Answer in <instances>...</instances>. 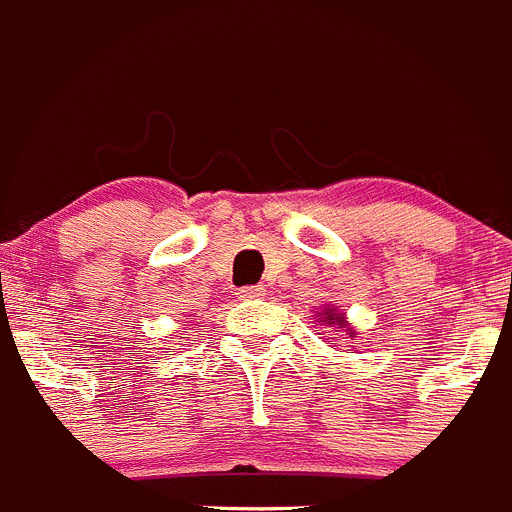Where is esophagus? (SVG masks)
Instances as JSON below:
<instances>
[{"mask_svg": "<svg viewBox=\"0 0 512 512\" xmlns=\"http://www.w3.org/2000/svg\"><path fill=\"white\" fill-rule=\"evenodd\" d=\"M265 293H267L265 285H247V288L240 290V298L257 300V298H262V295H265Z\"/></svg>", "mask_w": 512, "mask_h": 512, "instance_id": "1", "label": "esophagus"}]
</instances>
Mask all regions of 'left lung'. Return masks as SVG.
Masks as SVG:
<instances>
[{"label":"left lung","instance_id":"obj_1","mask_svg":"<svg viewBox=\"0 0 512 512\" xmlns=\"http://www.w3.org/2000/svg\"><path fill=\"white\" fill-rule=\"evenodd\" d=\"M323 315H326L328 323H336V326H346V321H343V315L333 313V310H328V313H323Z\"/></svg>","mask_w":512,"mask_h":512}]
</instances>
